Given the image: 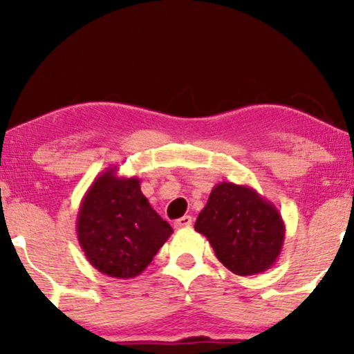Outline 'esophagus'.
Listing matches in <instances>:
<instances>
[{
    "label": "esophagus",
    "mask_w": 354,
    "mask_h": 354,
    "mask_svg": "<svg viewBox=\"0 0 354 354\" xmlns=\"http://www.w3.org/2000/svg\"><path fill=\"white\" fill-rule=\"evenodd\" d=\"M192 225V217L190 216H183L180 219H177L174 222V227L176 229H183V227H190Z\"/></svg>",
    "instance_id": "1"
}]
</instances>
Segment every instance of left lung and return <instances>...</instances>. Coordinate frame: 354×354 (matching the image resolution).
I'll list each match as a JSON object with an SVG mask.
<instances>
[{
  "instance_id": "left-lung-1",
  "label": "left lung",
  "mask_w": 354,
  "mask_h": 354,
  "mask_svg": "<svg viewBox=\"0 0 354 354\" xmlns=\"http://www.w3.org/2000/svg\"><path fill=\"white\" fill-rule=\"evenodd\" d=\"M195 230L206 236L217 259L236 275H254L272 268L285 239L277 207L254 188L232 182L212 188Z\"/></svg>"
}]
</instances>
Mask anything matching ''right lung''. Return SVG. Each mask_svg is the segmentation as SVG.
<instances>
[{"label":"right lung","mask_w":354,"mask_h":354,"mask_svg":"<svg viewBox=\"0 0 354 354\" xmlns=\"http://www.w3.org/2000/svg\"><path fill=\"white\" fill-rule=\"evenodd\" d=\"M75 229L88 263L115 279L142 274L174 232L140 190V178L119 177L115 166L86 190Z\"/></svg>","instance_id":"right-lung-1"}]
</instances>
